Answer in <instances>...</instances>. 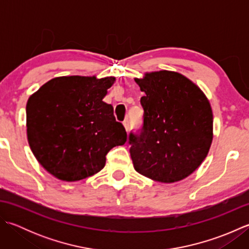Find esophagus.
I'll return each mask as SVG.
<instances>
[{"instance_id":"1","label":"esophagus","mask_w":249,"mask_h":249,"mask_svg":"<svg viewBox=\"0 0 249 249\" xmlns=\"http://www.w3.org/2000/svg\"><path fill=\"white\" fill-rule=\"evenodd\" d=\"M123 125H124V127H125V130L128 131L129 130V122H128V120H125L123 122Z\"/></svg>"}]
</instances>
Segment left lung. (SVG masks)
<instances>
[{
  "instance_id": "1",
  "label": "left lung",
  "mask_w": 249,
  "mask_h": 249,
  "mask_svg": "<svg viewBox=\"0 0 249 249\" xmlns=\"http://www.w3.org/2000/svg\"><path fill=\"white\" fill-rule=\"evenodd\" d=\"M144 93L140 134L129 135L135 170L157 182L190 176L205 160L213 140V112L200 88L182 73L145 72L135 78Z\"/></svg>"
}]
</instances>
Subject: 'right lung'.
Returning a JSON list of instances; mask_svg holds the SVG:
<instances>
[{
	"instance_id": "right-lung-1",
	"label": "right lung",
	"mask_w": 249,
	"mask_h": 249,
	"mask_svg": "<svg viewBox=\"0 0 249 249\" xmlns=\"http://www.w3.org/2000/svg\"><path fill=\"white\" fill-rule=\"evenodd\" d=\"M114 77H56L26 103V135L38 162L56 178L76 182L99 172L127 134L103 102Z\"/></svg>"
}]
</instances>
